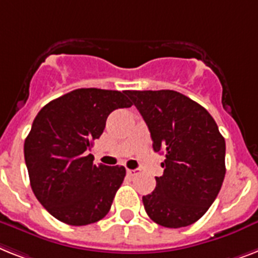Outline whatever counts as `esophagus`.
<instances>
[{
    "label": "esophagus",
    "instance_id": "34e87169",
    "mask_svg": "<svg viewBox=\"0 0 258 258\" xmlns=\"http://www.w3.org/2000/svg\"><path fill=\"white\" fill-rule=\"evenodd\" d=\"M139 172V169H127V173H128L130 176H134V175H136V173Z\"/></svg>",
    "mask_w": 258,
    "mask_h": 258
}]
</instances>
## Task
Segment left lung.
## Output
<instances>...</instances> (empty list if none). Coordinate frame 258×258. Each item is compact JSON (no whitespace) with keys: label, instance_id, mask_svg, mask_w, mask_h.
<instances>
[{"label":"left lung","instance_id":"8db88e82","mask_svg":"<svg viewBox=\"0 0 258 258\" xmlns=\"http://www.w3.org/2000/svg\"><path fill=\"white\" fill-rule=\"evenodd\" d=\"M148 125L155 152H165L162 176L143 196L146 212L165 228L196 223L225 176V140L203 106L173 90L125 91Z\"/></svg>","mask_w":258,"mask_h":258}]
</instances>
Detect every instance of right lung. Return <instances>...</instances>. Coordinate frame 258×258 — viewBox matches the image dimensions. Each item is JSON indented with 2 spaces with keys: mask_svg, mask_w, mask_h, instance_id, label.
Here are the masks:
<instances>
[{
  "mask_svg": "<svg viewBox=\"0 0 258 258\" xmlns=\"http://www.w3.org/2000/svg\"><path fill=\"white\" fill-rule=\"evenodd\" d=\"M125 91L78 89L42 107L25 139L31 189L46 211L69 225H89L108 213L125 176L123 165L93 163L89 154L107 116L131 107Z\"/></svg>",
  "mask_w": 258,
  "mask_h": 258,
  "instance_id": "obj_1",
  "label": "right lung"
}]
</instances>
